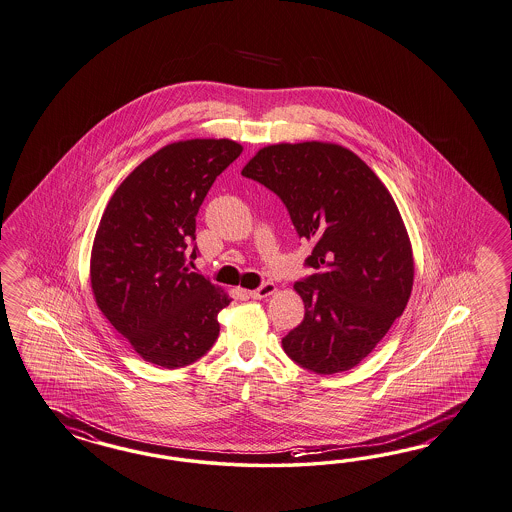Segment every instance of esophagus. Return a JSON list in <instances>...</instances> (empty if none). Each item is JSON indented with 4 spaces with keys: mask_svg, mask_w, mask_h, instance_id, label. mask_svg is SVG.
<instances>
[{
    "mask_svg": "<svg viewBox=\"0 0 512 512\" xmlns=\"http://www.w3.org/2000/svg\"><path fill=\"white\" fill-rule=\"evenodd\" d=\"M274 292H276V285H274L272 281H264L259 289L249 291L248 294L249 298H253V300H263V298H268V296L274 294Z\"/></svg>",
    "mask_w": 512,
    "mask_h": 512,
    "instance_id": "34e87169",
    "label": "esophagus"
}]
</instances>
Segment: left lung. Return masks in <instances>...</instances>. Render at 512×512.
<instances>
[{"label": "left lung", "mask_w": 512, "mask_h": 512, "mask_svg": "<svg viewBox=\"0 0 512 512\" xmlns=\"http://www.w3.org/2000/svg\"><path fill=\"white\" fill-rule=\"evenodd\" d=\"M283 201L298 236L315 244L294 289L305 317L283 337L294 363L343 373L373 352L401 317L414 259L399 208L363 160L341 145H270L242 169Z\"/></svg>", "instance_id": "left-lung-1"}]
</instances>
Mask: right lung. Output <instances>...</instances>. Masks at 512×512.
Segmentation results:
<instances>
[{
    "label": "right lung",
    "instance_id": "right-lung-1",
    "mask_svg": "<svg viewBox=\"0 0 512 512\" xmlns=\"http://www.w3.org/2000/svg\"><path fill=\"white\" fill-rule=\"evenodd\" d=\"M231 139L171 143L115 190L98 225L91 285L111 326L145 361L179 369L203 358L220 335L231 298L203 274L195 216L210 186L240 156Z\"/></svg>",
    "mask_w": 512,
    "mask_h": 512
}]
</instances>
